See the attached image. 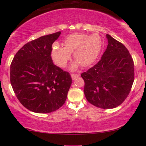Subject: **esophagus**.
I'll list each match as a JSON object with an SVG mask.
<instances>
[{
	"label": "esophagus",
	"mask_w": 146,
	"mask_h": 146,
	"mask_svg": "<svg viewBox=\"0 0 146 146\" xmlns=\"http://www.w3.org/2000/svg\"><path fill=\"white\" fill-rule=\"evenodd\" d=\"M80 75L79 74H71V77L72 78V80H75L76 78L79 77Z\"/></svg>",
	"instance_id": "esophagus-1"
}]
</instances>
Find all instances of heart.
Listing matches in <instances>:
<instances>
[{"instance_id": "heart-1", "label": "heart", "mask_w": 146, "mask_h": 146, "mask_svg": "<svg viewBox=\"0 0 146 146\" xmlns=\"http://www.w3.org/2000/svg\"><path fill=\"white\" fill-rule=\"evenodd\" d=\"M102 45V39L97 34L91 36L86 34H73L66 38L64 41V47L56 44L53 46L52 57L58 66L64 68L73 52V57L76 61L72 65V69L75 70L79 64L82 66L87 67L98 57Z\"/></svg>"}]
</instances>
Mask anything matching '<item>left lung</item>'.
<instances>
[{"instance_id": "8db88e82", "label": "left lung", "mask_w": 146, "mask_h": 146, "mask_svg": "<svg viewBox=\"0 0 146 146\" xmlns=\"http://www.w3.org/2000/svg\"><path fill=\"white\" fill-rule=\"evenodd\" d=\"M107 48L96 64L82 73L87 100L100 108L111 109L122 104L134 80V64L125 46L106 35Z\"/></svg>"}]
</instances>
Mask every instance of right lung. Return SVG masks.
Wrapping results in <instances>:
<instances>
[{
  "label": "right lung",
  "mask_w": 146,
  "mask_h": 146,
  "mask_svg": "<svg viewBox=\"0 0 146 146\" xmlns=\"http://www.w3.org/2000/svg\"><path fill=\"white\" fill-rule=\"evenodd\" d=\"M61 32L43 36L24 45L12 61L11 84L20 102L36 113H50L65 103L72 78L54 64L52 45Z\"/></svg>",
  "instance_id": "right-lung-1"
}]
</instances>
